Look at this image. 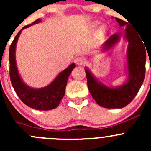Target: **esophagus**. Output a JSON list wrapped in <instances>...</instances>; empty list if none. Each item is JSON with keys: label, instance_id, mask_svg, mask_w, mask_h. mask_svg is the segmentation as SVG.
Listing matches in <instances>:
<instances>
[{"label": "esophagus", "instance_id": "obj_1", "mask_svg": "<svg viewBox=\"0 0 151 151\" xmlns=\"http://www.w3.org/2000/svg\"><path fill=\"white\" fill-rule=\"evenodd\" d=\"M74 62L77 65H83L85 63V59L83 57H77L74 59Z\"/></svg>", "mask_w": 151, "mask_h": 151}]
</instances>
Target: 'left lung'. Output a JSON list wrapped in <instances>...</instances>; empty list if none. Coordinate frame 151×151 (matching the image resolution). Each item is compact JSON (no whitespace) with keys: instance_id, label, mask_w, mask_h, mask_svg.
Returning <instances> with one entry per match:
<instances>
[{"instance_id":"1","label":"left lung","mask_w":151,"mask_h":151,"mask_svg":"<svg viewBox=\"0 0 151 151\" xmlns=\"http://www.w3.org/2000/svg\"><path fill=\"white\" fill-rule=\"evenodd\" d=\"M120 26L127 25L126 38L129 42L127 61L128 81L118 88H109L99 82L88 68H85L88 90L93 98L99 106L105 108H123L128 105L137 94L145 75L146 52L142 39L128 22L115 18ZM120 35L115 33L104 43V47L109 49L119 40Z\"/></svg>"}]
</instances>
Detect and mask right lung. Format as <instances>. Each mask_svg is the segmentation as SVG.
<instances>
[{
	"label": "right lung",
	"mask_w": 151,
	"mask_h": 151,
	"mask_svg": "<svg viewBox=\"0 0 151 151\" xmlns=\"http://www.w3.org/2000/svg\"><path fill=\"white\" fill-rule=\"evenodd\" d=\"M40 22L41 19H38L30 25L24 26L14 39L9 48V75L15 92L24 104L38 110H50L56 108L60 104L65 94L68 76L76 66L75 63L71 64L61 71L50 85L40 89L30 88L22 82L18 73L15 59L17 42L23 29Z\"/></svg>",
	"instance_id": "1"
}]
</instances>
